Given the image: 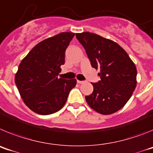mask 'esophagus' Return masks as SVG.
<instances>
[{"label":"esophagus","instance_id":"esophagus-1","mask_svg":"<svg viewBox=\"0 0 153 153\" xmlns=\"http://www.w3.org/2000/svg\"><path fill=\"white\" fill-rule=\"evenodd\" d=\"M77 83H79V84H82V83H84L85 81H81V80H77Z\"/></svg>","mask_w":153,"mask_h":153}]
</instances>
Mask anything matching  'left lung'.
Listing matches in <instances>:
<instances>
[{
    "label": "left lung",
    "instance_id": "obj_1",
    "mask_svg": "<svg viewBox=\"0 0 153 153\" xmlns=\"http://www.w3.org/2000/svg\"><path fill=\"white\" fill-rule=\"evenodd\" d=\"M100 80L92 83L93 92L85 97L97 113L112 114L122 109L136 86L137 70L127 53L116 42L89 32L76 33Z\"/></svg>",
    "mask_w": 153,
    "mask_h": 153
}]
</instances>
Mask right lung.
Here are the masks:
<instances>
[{
  "mask_svg": "<svg viewBox=\"0 0 153 153\" xmlns=\"http://www.w3.org/2000/svg\"><path fill=\"white\" fill-rule=\"evenodd\" d=\"M74 33L64 32L36 44L20 63L15 83L24 103L34 113L50 115L66 103L76 79L59 78L65 51Z\"/></svg>",
  "mask_w": 153,
  "mask_h": 153,
  "instance_id": "1",
  "label": "right lung"
}]
</instances>
